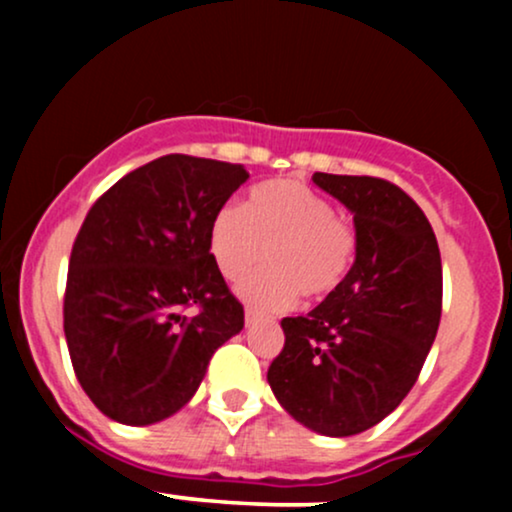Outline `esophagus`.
I'll return each mask as SVG.
<instances>
[{
    "label": "esophagus",
    "mask_w": 512,
    "mask_h": 512,
    "mask_svg": "<svg viewBox=\"0 0 512 512\" xmlns=\"http://www.w3.org/2000/svg\"><path fill=\"white\" fill-rule=\"evenodd\" d=\"M257 320V313L252 308H245V325H252Z\"/></svg>",
    "instance_id": "34e87169"
}]
</instances>
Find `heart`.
<instances>
[{
  "instance_id": "1",
  "label": "heart",
  "mask_w": 512,
  "mask_h": 512,
  "mask_svg": "<svg viewBox=\"0 0 512 512\" xmlns=\"http://www.w3.org/2000/svg\"><path fill=\"white\" fill-rule=\"evenodd\" d=\"M209 250L238 284L267 254L270 267L240 284L257 310H286L298 296L322 301L342 289L358 255V231L337 207L298 180L252 187L243 209L226 204L209 226Z\"/></svg>"
}]
</instances>
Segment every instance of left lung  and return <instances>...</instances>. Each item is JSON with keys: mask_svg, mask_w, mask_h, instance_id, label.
<instances>
[{"mask_svg": "<svg viewBox=\"0 0 512 512\" xmlns=\"http://www.w3.org/2000/svg\"><path fill=\"white\" fill-rule=\"evenodd\" d=\"M354 214L358 255L342 289L284 317L267 370L274 397L322 436H356L399 407L419 378L443 310L436 233L402 187L370 175L315 173Z\"/></svg>", "mask_w": 512, "mask_h": 512, "instance_id": "left-lung-1", "label": "left lung"}]
</instances>
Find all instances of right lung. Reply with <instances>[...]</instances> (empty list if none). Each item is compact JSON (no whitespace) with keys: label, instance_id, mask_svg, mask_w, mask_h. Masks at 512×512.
Instances as JSON below:
<instances>
[{"label":"right lung","instance_id":"1","mask_svg":"<svg viewBox=\"0 0 512 512\" xmlns=\"http://www.w3.org/2000/svg\"><path fill=\"white\" fill-rule=\"evenodd\" d=\"M248 178L238 163L168 154L88 209L69 257L64 337L76 380L113 421L168 419L195 395L214 351L243 330L209 226Z\"/></svg>","mask_w":512,"mask_h":512}]
</instances>
